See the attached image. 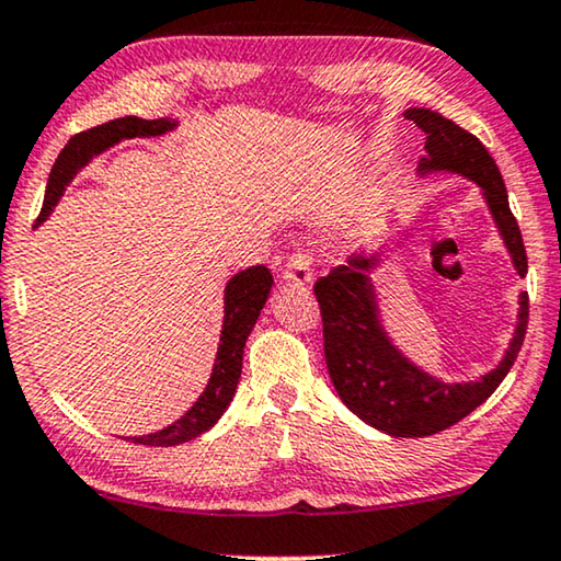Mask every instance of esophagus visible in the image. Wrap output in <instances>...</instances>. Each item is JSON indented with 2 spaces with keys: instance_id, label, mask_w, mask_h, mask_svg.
<instances>
[{
  "instance_id": "obj_1",
  "label": "esophagus",
  "mask_w": 561,
  "mask_h": 561,
  "mask_svg": "<svg viewBox=\"0 0 561 561\" xmlns=\"http://www.w3.org/2000/svg\"><path fill=\"white\" fill-rule=\"evenodd\" d=\"M282 279L287 284H297V287H302V284H312V256L291 254L287 266H284L282 272Z\"/></svg>"
}]
</instances>
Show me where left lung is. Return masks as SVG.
I'll return each mask as SVG.
<instances>
[{"instance_id":"1","label":"left lung","mask_w":561,"mask_h":561,"mask_svg":"<svg viewBox=\"0 0 561 561\" xmlns=\"http://www.w3.org/2000/svg\"><path fill=\"white\" fill-rule=\"evenodd\" d=\"M403 115L425 133V156L417 163V175L425 179L433 173H454L473 181L486 201L516 274L524 277L522 231L489 150L479 138L431 107H408ZM388 254L390 239L375 249L350 254L345 264L332 266L328 277L314 284L324 322V360L340 400L363 423L396 438H423L463 421L501 386L522 350L529 297L526 291L519 295L512 342L496 367L476 380H443L411 360L382 324L373 274Z\"/></svg>"}]
</instances>
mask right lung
Segmentation results:
<instances>
[{"label": "right lung", "instance_id": "add662e5", "mask_svg": "<svg viewBox=\"0 0 561 561\" xmlns=\"http://www.w3.org/2000/svg\"><path fill=\"white\" fill-rule=\"evenodd\" d=\"M179 128L175 118H156L144 121L136 115H125V118L111 121L90 128L80 136L70 138V144L62 148V153L57 156V161L49 171L47 191H45V204H42L39 224L49 219V214L55 211V206L60 204L65 188L70 186L85 165L93 163V158L103 156L105 150L123 144L130 138H158L165 136ZM272 272L264 264L249 266L233 274L224 287V320H221V334H219V347H216L214 367L208 375L206 388L201 390V396L194 400V405L183 413L179 421H173L165 428L156 433H146V436H128L125 440L140 443V446H179V443L194 440L201 433L214 428L219 423V417L227 413L231 405L233 392H237L239 378H241V360H244V347L249 334H252L254 324L262 314V309L270 299L272 291Z\"/></svg>", "mask_w": 561, "mask_h": 561}]
</instances>
